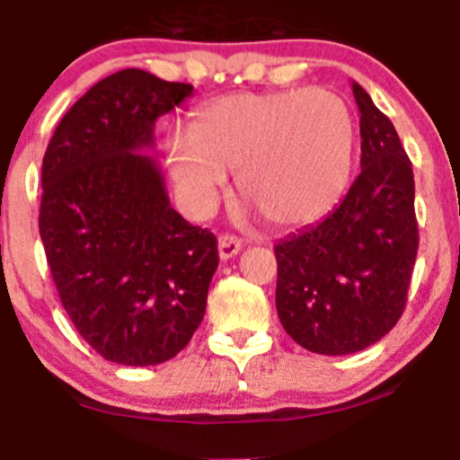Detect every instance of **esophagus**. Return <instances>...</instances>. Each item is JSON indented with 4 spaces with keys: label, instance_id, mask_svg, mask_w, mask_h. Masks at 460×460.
I'll return each mask as SVG.
<instances>
[{
    "label": "esophagus",
    "instance_id": "obj_1",
    "mask_svg": "<svg viewBox=\"0 0 460 460\" xmlns=\"http://www.w3.org/2000/svg\"><path fill=\"white\" fill-rule=\"evenodd\" d=\"M240 250H243V240L235 238V235H220V240H217V252H220L222 261L234 259Z\"/></svg>",
    "mask_w": 460,
    "mask_h": 460
}]
</instances>
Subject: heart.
Segmentation results:
<instances>
[{
  "label": "heart",
  "instance_id": "b5f03b06",
  "mask_svg": "<svg viewBox=\"0 0 460 460\" xmlns=\"http://www.w3.org/2000/svg\"><path fill=\"white\" fill-rule=\"evenodd\" d=\"M355 126L349 105L325 89L231 93L194 111L190 132L164 144L183 208L206 217L235 183L275 226L328 213L349 183Z\"/></svg>",
  "mask_w": 460,
  "mask_h": 460
}]
</instances>
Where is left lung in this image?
Returning <instances> with one entry per match:
<instances>
[{"label": "left lung", "mask_w": 460, "mask_h": 460, "mask_svg": "<svg viewBox=\"0 0 460 460\" xmlns=\"http://www.w3.org/2000/svg\"><path fill=\"white\" fill-rule=\"evenodd\" d=\"M353 96L362 172L332 213L275 245L277 316L318 355L358 353L394 328L420 245L411 160L358 82Z\"/></svg>", "instance_id": "1"}]
</instances>
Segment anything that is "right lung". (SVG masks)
I'll return each mask as SVG.
<instances>
[{
    "label": "right lung",
    "instance_id": "add662e5",
    "mask_svg": "<svg viewBox=\"0 0 460 460\" xmlns=\"http://www.w3.org/2000/svg\"><path fill=\"white\" fill-rule=\"evenodd\" d=\"M192 84L126 68L70 107L43 158L39 229L61 305L110 362L148 367L206 314L217 240L172 208L153 128Z\"/></svg>",
    "mask_w": 460,
    "mask_h": 460
}]
</instances>
